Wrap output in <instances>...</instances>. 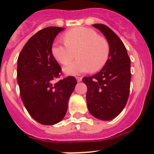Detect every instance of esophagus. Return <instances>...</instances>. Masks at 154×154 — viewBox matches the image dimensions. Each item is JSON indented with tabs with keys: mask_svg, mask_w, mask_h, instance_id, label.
Returning <instances> with one entry per match:
<instances>
[{
	"mask_svg": "<svg viewBox=\"0 0 154 154\" xmlns=\"http://www.w3.org/2000/svg\"><path fill=\"white\" fill-rule=\"evenodd\" d=\"M82 79V77H76V80H77V82H81Z\"/></svg>",
	"mask_w": 154,
	"mask_h": 154,
	"instance_id": "esophagus-1",
	"label": "esophagus"
}]
</instances>
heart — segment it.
Wrapping results in <instances>:
<instances>
[{"label": "heart", "mask_w": 154, "mask_h": 154, "mask_svg": "<svg viewBox=\"0 0 154 154\" xmlns=\"http://www.w3.org/2000/svg\"><path fill=\"white\" fill-rule=\"evenodd\" d=\"M63 38L65 44L55 43L52 45L54 58L62 65L68 64L75 54L79 58L64 68L65 74L76 75L89 71L95 72L106 64L109 45L93 29L84 27L73 28L64 35Z\"/></svg>", "instance_id": "obj_1"}]
</instances>
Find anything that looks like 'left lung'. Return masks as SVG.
<instances>
[{
  "label": "left lung",
  "mask_w": 154,
  "mask_h": 154,
  "mask_svg": "<svg viewBox=\"0 0 154 154\" xmlns=\"http://www.w3.org/2000/svg\"><path fill=\"white\" fill-rule=\"evenodd\" d=\"M101 31L109 45L108 61L100 72L84 77L86 103L89 112L101 120H111L124 109L130 93V59L117 35L106 25L93 24Z\"/></svg>",
  "instance_id": "left-lung-1"
}]
</instances>
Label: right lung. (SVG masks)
Returning a JSON list of instances; mask_svg holds the SVG:
<instances>
[{"label": "right lung", "instance_id": "add662e5", "mask_svg": "<svg viewBox=\"0 0 154 154\" xmlns=\"http://www.w3.org/2000/svg\"><path fill=\"white\" fill-rule=\"evenodd\" d=\"M63 30L48 27L38 31L27 42L17 58L21 100L31 117L42 125H54L62 120L77 84L73 76L53 83L62 71L51 47L55 37Z\"/></svg>", "mask_w": 154, "mask_h": 154}]
</instances>
